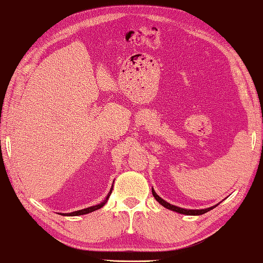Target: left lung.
<instances>
[{"label":"left lung","instance_id":"1","mask_svg":"<svg viewBox=\"0 0 263 263\" xmlns=\"http://www.w3.org/2000/svg\"><path fill=\"white\" fill-rule=\"evenodd\" d=\"M152 194H153V196L155 197V200H157V201L160 203V204L163 205L164 208H167V209H169V210H173V211H175V212L181 213V214H187V216H201V214L212 210L213 208H216V206L218 205V204H217V205H213V206H210V208H208V209H201V210H190V209H183V208L176 206V205L170 204V203H168V202H165L164 200H162L161 197H160V196L157 194V193L154 192L153 189H152Z\"/></svg>","mask_w":263,"mask_h":263}]
</instances>
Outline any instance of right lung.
<instances>
[{"label":"right lung","instance_id":"1","mask_svg":"<svg viewBox=\"0 0 263 263\" xmlns=\"http://www.w3.org/2000/svg\"><path fill=\"white\" fill-rule=\"evenodd\" d=\"M112 189H114V185H112L111 190H110V192H109V194L106 195V197H105V200H104L103 202H102V203H100V204H96V205H93V206L83 209V210L73 211V212H70V213H61V214H62V216H70V217H73V216H82V214H87V213H89V212H93V211H95V210H99V209H101L102 206H103V205L105 204V203H106V201H108V199L110 197L111 192H112Z\"/></svg>","mask_w":263,"mask_h":263}]
</instances>
